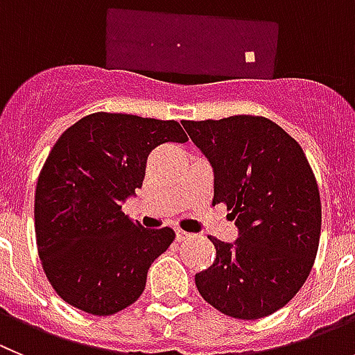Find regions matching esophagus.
I'll return each instance as SVG.
<instances>
[{
    "label": "esophagus",
    "mask_w": 355,
    "mask_h": 355,
    "mask_svg": "<svg viewBox=\"0 0 355 355\" xmlns=\"http://www.w3.org/2000/svg\"><path fill=\"white\" fill-rule=\"evenodd\" d=\"M175 235H177V241H185V239L191 237V233L184 232V230H180V228L175 230Z\"/></svg>",
    "instance_id": "esophagus-1"
}]
</instances>
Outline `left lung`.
<instances>
[{
  "instance_id": "8db88e82",
  "label": "left lung",
  "mask_w": 355,
  "mask_h": 355,
  "mask_svg": "<svg viewBox=\"0 0 355 355\" xmlns=\"http://www.w3.org/2000/svg\"><path fill=\"white\" fill-rule=\"evenodd\" d=\"M214 168L212 205L232 210L239 239L216 245L196 288L217 311L241 320L272 315L308 279L318 251L322 203L304 150L265 116L184 120Z\"/></svg>"
}]
</instances>
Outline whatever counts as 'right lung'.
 <instances>
[{
  "label": "right lung",
  "mask_w": 355,
  "mask_h": 355,
  "mask_svg": "<svg viewBox=\"0 0 355 355\" xmlns=\"http://www.w3.org/2000/svg\"><path fill=\"white\" fill-rule=\"evenodd\" d=\"M168 141H187L175 120L101 111L54 143L35 191V235L44 272L67 304L104 317L143 293L175 232L141 228L122 201L141 187L150 152Z\"/></svg>",
  "instance_id": "1"
}]
</instances>
